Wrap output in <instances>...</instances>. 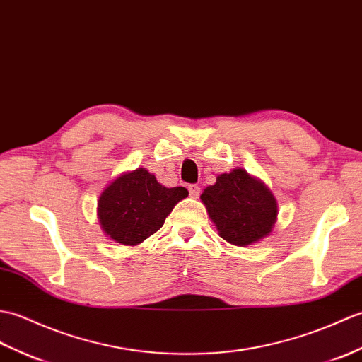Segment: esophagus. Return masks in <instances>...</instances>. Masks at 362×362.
<instances>
[{"instance_id":"obj_1","label":"esophagus","mask_w":362,"mask_h":362,"mask_svg":"<svg viewBox=\"0 0 362 362\" xmlns=\"http://www.w3.org/2000/svg\"><path fill=\"white\" fill-rule=\"evenodd\" d=\"M199 190H202V189H199L198 184H190V186H189V194H190L192 198H198Z\"/></svg>"}]
</instances>
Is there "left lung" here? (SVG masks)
Returning <instances> with one entry per match:
<instances>
[{
  "mask_svg": "<svg viewBox=\"0 0 362 362\" xmlns=\"http://www.w3.org/2000/svg\"><path fill=\"white\" fill-rule=\"evenodd\" d=\"M207 214L221 238L247 246L271 234L277 220V202L264 182L243 168L216 176L202 194Z\"/></svg>",
  "mask_w": 362,
  "mask_h": 362,
  "instance_id": "left-lung-1",
  "label": "left lung"
}]
</instances>
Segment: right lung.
I'll list each match as a JSON object with an SVG mask.
<instances>
[{"label":"right lung","instance_id":"obj_1","mask_svg":"<svg viewBox=\"0 0 362 362\" xmlns=\"http://www.w3.org/2000/svg\"><path fill=\"white\" fill-rule=\"evenodd\" d=\"M187 195L184 187H164L139 167L117 176L100 194V228L115 242L136 246L163 228L167 215Z\"/></svg>","mask_w":362,"mask_h":362}]
</instances>
